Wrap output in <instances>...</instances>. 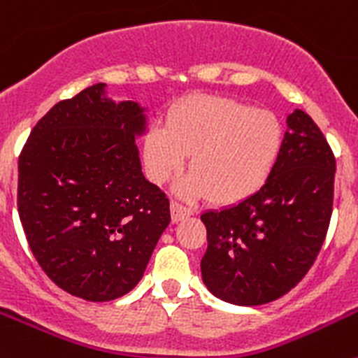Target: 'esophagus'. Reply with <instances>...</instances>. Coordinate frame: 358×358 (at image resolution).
Returning <instances> with one entry per match:
<instances>
[{
    "label": "esophagus",
    "instance_id": "obj_1",
    "mask_svg": "<svg viewBox=\"0 0 358 358\" xmlns=\"http://www.w3.org/2000/svg\"><path fill=\"white\" fill-rule=\"evenodd\" d=\"M170 211H172L173 222H181V220L188 218L189 215H194V210H192V208L182 206L181 202H177V201H172V204H170Z\"/></svg>",
    "mask_w": 358,
    "mask_h": 358
}]
</instances>
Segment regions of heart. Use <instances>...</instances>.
<instances>
[{
    "mask_svg": "<svg viewBox=\"0 0 358 358\" xmlns=\"http://www.w3.org/2000/svg\"><path fill=\"white\" fill-rule=\"evenodd\" d=\"M285 143L276 115L235 98L194 94L170 109L166 125L156 123L143 141V161L152 182L163 185L185 166L192 172L177 182L186 199L210 195L231 206L255 195L267 182Z\"/></svg>",
    "mask_w": 358,
    "mask_h": 358,
    "instance_id": "obj_1",
    "label": "heart"
}]
</instances>
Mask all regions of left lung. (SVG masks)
<instances>
[{"label": "left lung", "mask_w": 358, "mask_h": 358, "mask_svg": "<svg viewBox=\"0 0 358 358\" xmlns=\"http://www.w3.org/2000/svg\"><path fill=\"white\" fill-rule=\"evenodd\" d=\"M335 157L301 109L287 118L283 150L264 186L245 201L201 215L208 249L204 285L240 306L271 303L299 283L327 238Z\"/></svg>", "instance_id": "8db88e82"}]
</instances>
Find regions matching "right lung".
<instances>
[{"instance_id":"add662e5","label":"right lung","mask_w":358,"mask_h":358,"mask_svg":"<svg viewBox=\"0 0 358 358\" xmlns=\"http://www.w3.org/2000/svg\"><path fill=\"white\" fill-rule=\"evenodd\" d=\"M145 127L143 107L94 84L55 103L19 156L28 245L57 287L85 301L131 292L170 224V201L141 172Z\"/></svg>"}]
</instances>
